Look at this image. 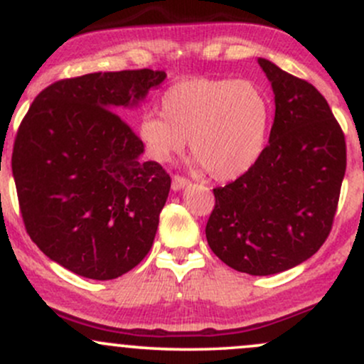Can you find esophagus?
<instances>
[{"mask_svg":"<svg viewBox=\"0 0 364 364\" xmlns=\"http://www.w3.org/2000/svg\"><path fill=\"white\" fill-rule=\"evenodd\" d=\"M190 185V181L185 176H179V174H174L173 176V190L178 191V190H183V188Z\"/></svg>","mask_w":364,"mask_h":364,"instance_id":"obj_1","label":"esophagus"}]
</instances>
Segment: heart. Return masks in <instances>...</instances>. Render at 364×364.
Listing matches in <instances>:
<instances>
[{"instance_id": "b5f03b06", "label": "heart", "mask_w": 364, "mask_h": 364, "mask_svg": "<svg viewBox=\"0 0 364 364\" xmlns=\"http://www.w3.org/2000/svg\"><path fill=\"white\" fill-rule=\"evenodd\" d=\"M272 107L257 83L235 78H190L161 97V116L147 112L139 136L159 162L185 149L214 179L229 181L248 173L260 159Z\"/></svg>"}]
</instances>
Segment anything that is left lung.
I'll return each instance as SVG.
<instances>
[{"instance_id": "left-lung-1", "label": "left lung", "mask_w": 364, "mask_h": 364, "mask_svg": "<svg viewBox=\"0 0 364 364\" xmlns=\"http://www.w3.org/2000/svg\"><path fill=\"white\" fill-rule=\"evenodd\" d=\"M275 95L269 145L248 173L214 188L210 250L250 275L284 272L308 260L332 231L346 173V139L310 82L258 60Z\"/></svg>"}]
</instances>
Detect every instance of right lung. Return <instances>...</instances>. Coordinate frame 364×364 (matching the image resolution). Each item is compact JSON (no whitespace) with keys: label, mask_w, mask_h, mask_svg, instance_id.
Masks as SVG:
<instances>
[{"label":"right lung","mask_w":364,"mask_h":364,"mask_svg":"<svg viewBox=\"0 0 364 364\" xmlns=\"http://www.w3.org/2000/svg\"><path fill=\"white\" fill-rule=\"evenodd\" d=\"M164 78L149 68L63 78L20 123L11 171L25 229L73 274L109 281L152 248L171 178L159 162L140 161L144 141L114 111Z\"/></svg>","instance_id":"1"}]
</instances>
